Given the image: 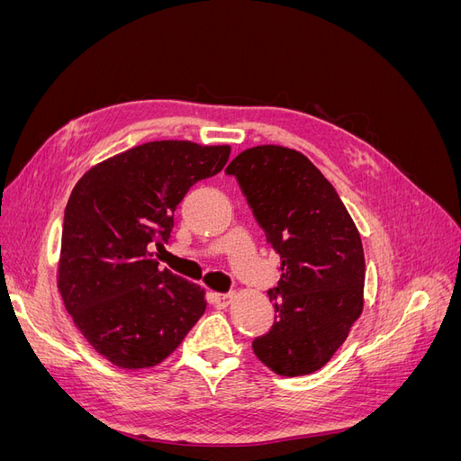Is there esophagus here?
<instances>
[{"instance_id":"1","label":"esophagus","mask_w":461,"mask_h":461,"mask_svg":"<svg viewBox=\"0 0 461 461\" xmlns=\"http://www.w3.org/2000/svg\"><path fill=\"white\" fill-rule=\"evenodd\" d=\"M232 298H234V294H212L209 296V302H212L215 308H227V305L232 302Z\"/></svg>"}]
</instances>
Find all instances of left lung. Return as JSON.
<instances>
[{"mask_svg":"<svg viewBox=\"0 0 461 461\" xmlns=\"http://www.w3.org/2000/svg\"><path fill=\"white\" fill-rule=\"evenodd\" d=\"M239 178L267 242L281 256L269 298L273 329L254 340L261 364L283 376L327 366L364 312L366 256L352 215L303 153L265 144L227 167Z\"/></svg>","mask_w":461,"mask_h":461,"instance_id":"obj_1","label":"left lung"}]
</instances>
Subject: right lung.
<instances>
[{
  "mask_svg": "<svg viewBox=\"0 0 461 461\" xmlns=\"http://www.w3.org/2000/svg\"><path fill=\"white\" fill-rule=\"evenodd\" d=\"M230 146L158 140L121 151L80 176L68 196L58 288L94 350L122 369L169 357L207 308L205 288L159 269L188 188L217 175Z\"/></svg>",
  "mask_w": 461,
  "mask_h": 461,
  "instance_id": "right-lung-1",
  "label": "right lung"
}]
</instances>
